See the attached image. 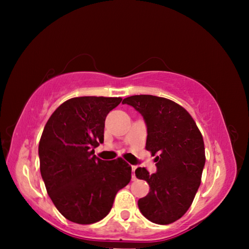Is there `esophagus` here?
I'll use <instances>...</instances> for the list:
<instances>
[{
	"label": "esophagus",
	"mask_w": 249,
	"mask_h": 249,
	"mask_svg": "<svg viewBox=\"0 0 249 249\" xmlns=\"http://www.w3.org/2000/svg\"><path fill=\"white\" fill-rule=\"evenodd\" d=\"M136 168H137V166H132V170H133L132 180H136V177H135V174H134V171H135V169H136Z\"/></svg>",
	"instance_id": "obj_1"
}]
</instances>
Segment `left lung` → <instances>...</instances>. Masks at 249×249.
I'll use <instances>...</instances> for the list:
<instances>
[{
	"mask_svg": "<svg viewBox=\"0 0 249 249\" xmlns=\"http://www.w3.org/2000/svg\"><path fill=\"white\" fill-rule=\"evenodd\" d=\"M122 103L141 113L147 127L146 149L158 154L155 174L141 167L135 170L150 188L138 200V208L150 222L170 224L189 210L200 187L205 163L203 137L191 115L174 101L142 94Z\"/></svg>",
	"mask_w": 249,
	"mask_h": 249,
	"instance_id": "1",
	"label": "left lung"
}]
</instances>
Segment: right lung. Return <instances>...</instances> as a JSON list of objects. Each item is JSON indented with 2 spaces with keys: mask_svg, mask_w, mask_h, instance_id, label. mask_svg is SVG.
I'll return each mask as SVG.
<instances>
[{
  "mask_svg": "<svg viewBox=\"0 0 249 249\" xmlns=\"http://www.w3.org/2000/svg\"><path fill=\"white\" fill-rule=\"evenodd\" d=\"M121 98L80 96L62 103L45 125L38 155L46 190L57 210L78 224L107 215L116 193L132 178L122 158L104 161L94 148L104 141L105 117Z\"/></svg>",
  "mask_w": 249,
  "mask_h": 249,
  "instance_id": "add662e5",
  "label": "right lung"
}]
</instances>
